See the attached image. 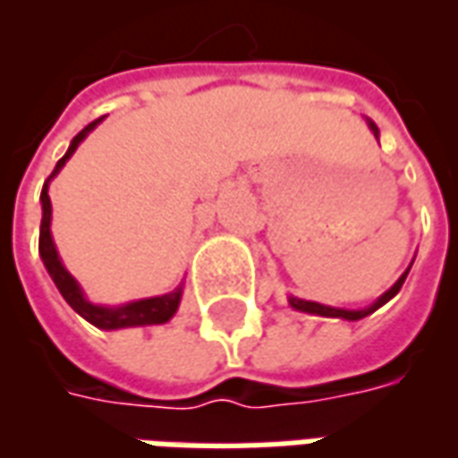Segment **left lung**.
<instances>
[{
  "label": "left lung",
  "instance_id": "8db88e82",
  "mask_svg": "<svg viewBox=\"0 0 458 458\" xmlns=\"http://www.w3.org/2000/svg\"><path fill=\"white\" fill-rule=\"evenodd\" d=\"M368 122V127H370V131L375 134V140L380 137V130L375 127L373 120H365ZM414 262V259H412ZM412 262H410V267H412ZM410 267L404 269L403 275H400V279L394 282L393 287L387 289L385 294H380V297L375 299L370 307L365 309H338V307H327V304H318V301H307V299H299V297H292L289 294V307L297 309V311H304V314H317V317H328V318H344V321H358V318H365L368 314H373V311H377V309L383 307V304H387L390 299L400 292V287L404 284V279H407V275H410Z\"/></svg>",
  "mask_w": 458,
  "mask_h": 458
}]
</instances>
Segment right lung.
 <instances>
[{"label": "right lung", "instance_id": "1", "mask_svg": "<svg viewBox=\"0 0 458 458\" xmlns=\"http://www.w3.org/2000/svg\"><path fill=\"white\" fill-rule=\"evenodd\" d=\"M100 120L90 122L85 130H81L71 141V147L65 151L64 157L55 164L54 174L46 179L44 191H41V233H38V255L44 259L46 272L51 275L54 284L61 292V297L71 304L75 314H81L85 321H90L93 327L103 328V331H117V328H137V327H157V324H166L176 309L181 304V294H183V284L169 292V294H161V297H149V299H137V301H127V304H120V307H105V304H93L90 299L85 297L83 287L78 284V279L64 267V262L58 258V250H55L54 235H51V199H48V183L54 179L58 171L64 169L65 161L73 157V151L78 149V144L90 134V131L103 122Z\"/></svg>", "mask_w": 458, "mask_h": 458}]
</instances>
